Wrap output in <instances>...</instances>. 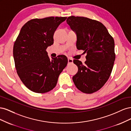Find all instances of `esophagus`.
<instances>
[{"instance_id": "34e87169", "label": "esophagus", "mask_w": 131, "mask_h": 131, "mask_svg": "<svg viewBox=\"0 0 131 131\" xmlns=\"http://www.w3.org/2000/svg\"><path fill=\"white\" fill-rule=\"evenodd\" d=\"M68 63H72L73 62V59H72L70 57H68Z\"/></svg>"}]
</instances>
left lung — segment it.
<instances>
[{
  "label": "left lung",
  "instance_id": "obj_1",
  "mask_svg": "<svg viewBox=\"0 0 131 131\" xmlns=\"http://www.w3.org/2000/svg\"><path fill=\"white\" fill-rule=\"evenodd\" d=\"M67 24L77 34V47L86 53L85 64L74 59L78 73L73 77L77 89L85 93L101 89L108 81L113 68L115 54L113 38L100 22L72 16Z\"/></svg>",
  "mask_w": 131,
  "mask_h": 131
}]
</instances>
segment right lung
<instances>
[{"label":"right lung","instance_id":"add662e5","mask_svg":"<svg viewBox=\"0 0 131 131\" xmlns=\"http://www.w3.org/2000/svg\"><path fill=\"white\" fill-rule=\"evenodd\" d=\"M66 17L35 18L28 21L19 31L13 48L18 77L27 88L43 93L56 86L59 74L68 63L64 55L50 59L47 47L53 43V34Z\"/></svg>","mask_w":131,"mask_h":131}]
</instances>
